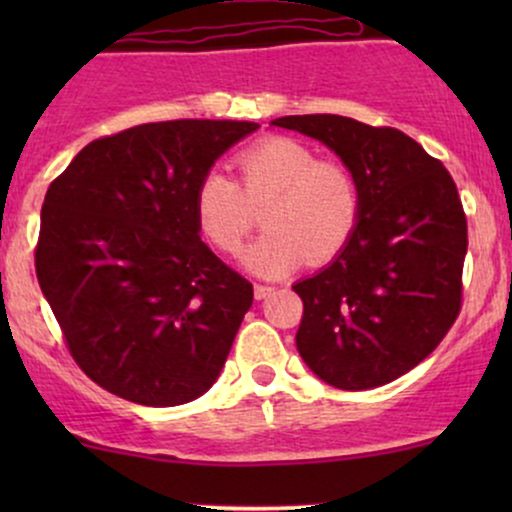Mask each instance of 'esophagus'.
<instances>
[{
    "instance_id": "obj_1",
    "label": "esophagus",
    "mask_w": 512,
    "mask_h": 512,
    "mask_svg": "<svg viewBox=\"0 0 512 512\" xmlns=\"http://www.w3.org/2000/svg\"><path fill=\"white\" fill-rule=\"evenodd\" d=\"M269 293H274V286L255 284V298H257V301H262V298H267Z\"/></svg>"
}]
</instances>
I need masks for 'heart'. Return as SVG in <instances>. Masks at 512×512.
<instances>
[{
  "label": "heart",
  "mask_w": 512,
  "mask_h": 512,
  "mask_svg": "<svg viewBox=\"0 0 512 512\" xmlns=\"http://www.w3.org/2000/svg\"><path fill=\"white\" fill-rule=\"evenodd\" d=\"M240 182L221 170L197 180L192 209L202 236L219 252L236 255L260 221L264 236L250 245L243 264L267 276L289 274L298 264L332 262L361 223L363 197L354 170L322 161L315 149L291 137H267L238 158Z\"/></svg>",
  "instance_id": "1"
}]
</instances>
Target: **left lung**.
<instances>
[{
  "label": "left lung",
  "mask_w": 512,
  "mask_h": 512,
  "mask_svg": "<svg viewBox=\"0 0 512 512\" xmlns=\"http://www.w3.org/2000/svg\"><path fill=\"white\" fill-rule=\"evenodd\" d=\"M327 144L354 170L363 211L330 267L298 281V354L339 390H370L436 351L462 310L467 216L452 175L395 127L342 115L272 120Z\"/></svg>",
  "instance_id": "left-lung-1"
}]
</instances>
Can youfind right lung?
I'll return each mask as SVG.
<instances>
[{"label":"right lung","mask_w":512,"mask_h":512,"mask_svg":"<svg viewBox=\"0 0 512 512\" xmlns=\"http://www.w3.org/2000/svg\"><path fill=\"white\" fill-rule=\"evenodd\" d=\"M257 122L168 120L101 137L50 182L35 274L103 390L178 407L219 378L252 284L199 238L197 180Z\"/></svg>","instance_id":"add662e5"}]
</instances>
